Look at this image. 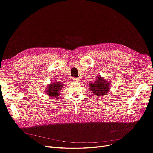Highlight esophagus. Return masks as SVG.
I'll list each match as a JSON object with an SVG mask.
<instances>
[{
    "instance_id": "1",
    "label": "esophagus",
    "mask_w": 153,
    "mask_h": 153,
    "mask_svg": "<svg viewBox=\"0 0 153 153\" xmlns=\"http://www.w3.org/2000/svg\"><path fill=\"white\" fill-rule=\"evenodd\" d=\"M73 80L75 82H78V79L77 78H73Z\"/></svg>"
}]
</instances>
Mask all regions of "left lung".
Here are the masks:
<instances>
[{
    "mask_svg": "<svg viewBox=\"0 0 153 153\" xmlns=\"http://www.w3.org/2000/svg\"><path fill=\"white\" fill-rule=\"evenodd\" d=\"M89 87L92 92L96 96V98L106 95L109 91L110 88H111L110 82L103 79L101 76L97 77L95 82L91 83Z\"/></svg>",
    "mask_w": 153,
    "mask_h": 153,
    "instance_id": "8db88e82",
    "label": "left lung"
}]
</instances>
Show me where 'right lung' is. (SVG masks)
<instances>
[{"label": "right lung", "instance_id": "right-lung-1", "mask_svg": "<svg viewBox=\"0 0 153 153\" xmlns=\"http://www.w3.org/2000/svg\"><path fill=\"white\" fill-rule=\"evenodd\" d=\"M62 86L63 84H61V82L52 83V84H50L47 87V89L46 90V93L48 94L50 97H52V98H53V97H57Z\"/></svg>", "mask_w": 153, "mask_h": 153}]
</instances>
